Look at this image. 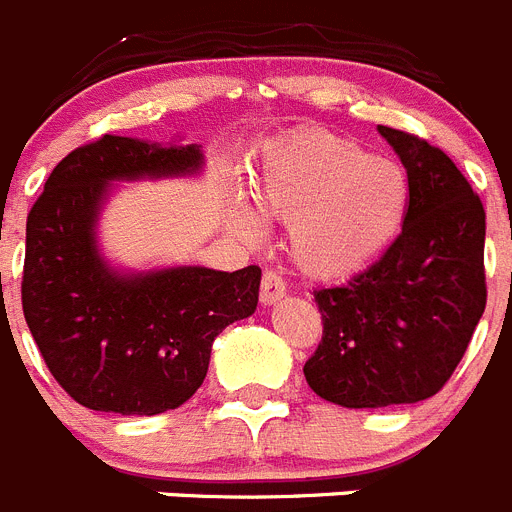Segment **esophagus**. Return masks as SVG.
Segmentation results:
<instances>
[{"instance_id":"obj_1","label":"esophagus","mask_w":512,"mask_h":512,"mask_svg":"<svg viewBox=\"0 0 512 512\" xmlns=\"http://www.w3.org/2000/svg\"><path fill=\"white\" fill-rule=\"evenodd\" d=\"M284 295H287V284H284L282 274L266 269L264 277H261V302H264V305H274V302L282 300Z\"/></svg>"}]
</instances>
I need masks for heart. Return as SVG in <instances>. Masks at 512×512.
Returning <instances> with one entry per match:
<instances>
[{
    "mask_svg": "<svg viewBox=\"0 0 512 512\" xmlns=\"http://www.w3.org/2000/svg\"><path fill=\"white\" fill-rule=\"evenodd\" d=\"M259 210L289 223V253L312 277H341L372 264L400 235L410 212V176L395 158L356 140L302 128L271 140L253 174ZM235 228L261 233L256 212L235 207Z\"/></svg>",
    "mask_w": 512,
    "mask_h": 512,
    "instance_id": "obj_1",
    "label": "heart"
}]
</instances>
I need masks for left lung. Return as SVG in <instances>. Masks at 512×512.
<instances>
[{
  "label": "left lung",
  "instance_id": "obj_1",
  "mask_svg": "<svg viewBox=\"0 0 512 512\" xmlns=\"http://www.w3.org/2000/svg\"><path fill=\"white\" fill-rule=\"evenodd\" d=\"M410 176V212L372 266L312 289L323 338L305 361L315 395L343 408H390L449 382L487 305L485 207L441 148L384 128Z\"/></svg>",
  "mask_w": 512,
  "mask_h": 512
}]
</instances>
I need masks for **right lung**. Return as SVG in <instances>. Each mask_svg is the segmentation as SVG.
Listing matches in <instances>:
<instances>
[{
	"mask_svg": "<svg viewBox=\"0 0 512 512\" xmlns=\"http://www.w3.org/2000/svg\"><path fill=\"white\" fill-rule=\"evenodd\" d=\"M200 146L120 135L84 143L51 171L27 215L22 312L48 372L99 413L158 415L205 382L212 341L253 315L261 269L205 266L120 277L94 246V223L112 179L189 174Z\"/></svg>",
	"mask_w": 512,
	"mask_h": 512,
	"instance_id": "1",
	"label": "right lung"
}]
</instances>
